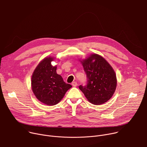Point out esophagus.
<instances>
[{"mask_svg":"<svg viewBox=\"0 0 147 147\" xmlns=\"http://www.w3.org/2000/svg\"><path fill=\"white\" fill-rule=\"evenodd\" d=\"M72 86H73V87H77V82H76V81L73 82H72Z\"/></svg>","mask_w":147,"mask_h":147,"instance_id":"esophagus-1","label":"esophagus"}]
</instances>
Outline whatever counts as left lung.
I'll return each instance as SVG.
<instances>
[{
    "label": "left lung",
    "mask_w": 147,
    "mask_h": 147,
    "mask_svg": "<svg viewBox=\"0 0 147 147\" xmlns=\"http://www.w3.org/2000/svg\"><path fill=\"white\" fill-rule=\"evenodd\" d=\"M87 75L86 86L79 89L92 104L105 103L113 95L117 84L116 74L108 61L102 56L91 55L81 61Z\"/></svg>",
    "instance_id": "1"
}]
</instances>
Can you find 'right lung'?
<instances>
[{
	"label": "right lung",
	"instance_id": "right-lung-1",
	"mask_svg": "<svg viewBox=\"0 0 147 147\" xmlns=\"http://www.w3.org/2000/svg\"><path fill=\"white\" fill-rule=\"evenodd\" d=\"M53 58L44 59L35 69L31 79L32 90L36 98L48 105H56L72 86L66 83L56 73V67L51 61Z\"/></svg>",
	"mask_w": 147,
	"mask_h": 147
}]
</instances>
